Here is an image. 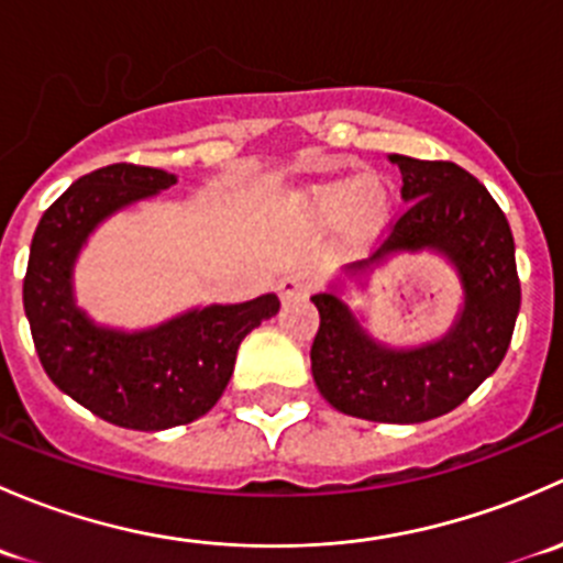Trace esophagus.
I'll use <instances>...</instances> for the list:
<instances>
[{"mask_svg": "<svg viewBox=\"0 0 563 563\" xmlns=\"http://www.w3.org/2000/svg\"><path fill=\"white\" fill-rule=\"evenodd\" d=\"M318 286L316 275H310V272H291V275H286L280 280V286H277V291H280L283 299H299V297H308V294H313Z\"/></svg>", "mask_w": 563, "mask_h": 563, "instance_id": "obj_1", "label": "esophagus"}]
</instances>
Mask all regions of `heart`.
I'll return each mask as SVG.
<instances>
[{
	"mask_svg": "<svg viewBox=\"0 0 563 563\" xmlns=\"http://www.w3.org/2000/svg\"><path fill=\"white\" fill-rule=\"evenodd\" d=\"M308 209L323 225H334L351 214L354 231H373L387 214V190L378 181H334L310 192Z\"/></svg>",
	"mask_w": 563,
	"mask_h": 563,
	"instance_id": "heart-1",
	"label": "heart"
}]
</instances>
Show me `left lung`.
Segmentation results:
<instances>
[{"label":"left lung","mask_w":563,"mask_h":563,"mask_svg":"<svg viewBox=\"0 0 563 563\" xmlns=\"http://www.w3.org/2000/svg\"><path fill=\"white\" fill-rule=\"evenodd\" d=\"M408 203L387 225L376 258L435 247L450 255L465 310L439 343L389 351L373 343L334 294H316L310 349L316 387L338 411L371 422H428L450 413L501 365L520 310V277L507 214L487 187L452 161L391 155ZM373 258V261H376Z\"/></svg>","instance_id":"1"}]
</instances>
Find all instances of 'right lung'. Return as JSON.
<instances>
[{
    "label": "right lung",
    "mask_w": 563,
    "mask_h": 563,
    "mask_svg": "<svg viewBox=\"0 0 563 563\" xmlns=\"http://www.w3.org/2000/svg\"><path fill=\"white\" fill-rule=\"evenodd\" d=\"M174 181V174L139 163L98 168L45 209L32 236L24 310L40 365L65 395L119 428L166 430L203 417L223 395L245 334L280 308L266 294L192 310L139 334L100 329L78 313L70 269L89 231Z\"/></svg>",
    "instance_id": "1"
}]
</instances>
